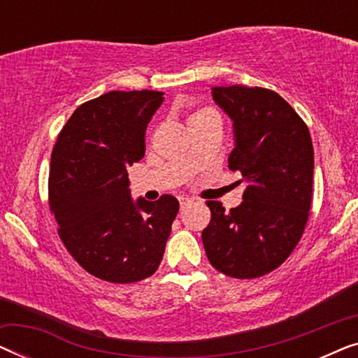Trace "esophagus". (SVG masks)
<instances>
[{
    "label": "esophagus",
    "mask_w": 358,
    "mask_h": 358,
    "mask_svg": "<svg viewBox=\"0 0 358 358\" xmlns=\"http://www.w3.org/2000/svg\"><path fill=\"white\" fill-rule=\"evenodd\" d=\"M179 203H180V208H185L187 207V205H190L192 203V199H189V197H179Z\"/></svg>",
    "instance_id": "34e87169"
}]
</instances>
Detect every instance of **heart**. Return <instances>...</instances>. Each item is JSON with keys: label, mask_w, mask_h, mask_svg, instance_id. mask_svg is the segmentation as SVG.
Returning a JSON list of instances; mask_svg holds the SVG:
<instances>
[{"label": "heart", "mask_w": 358, "mask_h": 358, "mask_svg": "<svg viewBox=\"0 0 358 358\" xmlns=\"http://www.w3.org/2000/svg\"><path fill=\"white\" fill-rule=\"evenodd\" d=\"M205 119H218V114L213 109H208V107H203V109H197L192 115L189 117V124L190 122H197V120H205ZM220 120V119H218Z\"/></svg>", "instance_id": "heart-1"}]
</instances>
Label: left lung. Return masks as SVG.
Returning a JSON list of instances; mask_svg holds the SVG:
<instances>
[{"label": "left lung", "instance_id": "obj_1", "mask_svg": "<svg viewBox=\"0 0 358 358\" xmlns=\"http://www.w3.org/2000/svg\"><path fill=\"white\" fill-rule=\"evenodd\" d=\"M213 101L233 120L228 168L246 189L239 207L212 212L202 241L208 261L233 278H257L287 261L301 239L313 197L315 153L310 130L295 109L266 87L217 86Z\"/></svg>", "mask_w": 358, "mask_h": 358}]
</instances>
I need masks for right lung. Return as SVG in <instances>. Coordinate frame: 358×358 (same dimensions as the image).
Returning <instances> with one entry per match:
<instances>
[{
    "label": "right lung",
    "mask_w": 358,
    "mask_h": 358,
    "mask_svg": "<svg viewBox=\"0 0 358 358\" xmlns=\"http://www.w3.org/2000/svg\"><path fill=\"white\" fill-rule=\"evenodd\" d=\"M159 91H110L81 104L52 151L48 203L73 259L101 280L134 283L163 259L179 202H134L127 168L145 156V131Z\"/></svg>",
    "instance_id": "add662e5"
}]
</instances>
